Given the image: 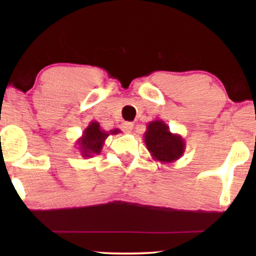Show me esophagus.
<instances>
[{
	"mask_svg": "<svg viewBox=\"0 0 256 256\" xmlns=\"http://www.w3.org/2000/svg\"><path fill=\"white\" fill-rule=\"evenodd\" d=\"M121 128L124 132H132V129H134V124H132V122H124V124H121Z\"/></svg>",
	"mask_w": 256,
	"mask_h": 256,
	"instance_id": "34e87169",
	"label": "esophagus"
}]
</instances>
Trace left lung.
Returning <instances> with one entry per match:
<instances>
[{
    "label": "left lung",
    "instance_id": "left-lung-1",
    "mask_svg": "<svg viewBox=\"0 0 256 256\" xmlns=\"http://www.w3.org/2000/svg\"><path fill=\"white\" fill-rule=\"evenodd\" d=\"M143 136L152 160L160 163L176 162L185 152L183 138L180 134L171 132L169 126L162 120H155L148 124Z\"/></svg>",
    "mask_w": 256,
    "mask_h": 256
}]
</instances>
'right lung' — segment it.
Wrapping results in <instances>:
<instances>
[{
  "mask_svg": "<svg viewBox=\"0 0 256 256\" xmlns=\"http://www.w3.org/2000/svg\"><path fill=\"white\" fill-rule=\"evenodd\" d=\"M118 132H120V129L106 132L101 129L100 124L98 121L90 122V124L84 129L82 135L76 142L78 144L80 155L85 158L99 155L108 136L116 135Z\"/></svg>",
  "mask_w": 256,
  "mask_h": 256,
  "instance_id": "add662e5",
  "label": "right lung"
}]
</instances>
